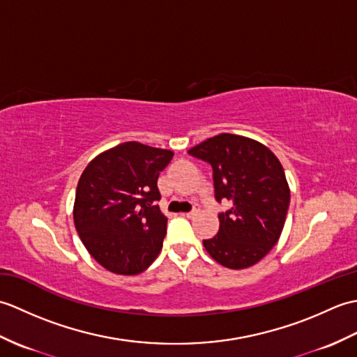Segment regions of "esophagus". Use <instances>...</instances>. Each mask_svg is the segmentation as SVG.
Masks as SVG:
<instances>
[{
	"label": "esophagus",
	"instance_id": "obj_1",
	"mask_svg": "<svg viewBox=\"0 0 357 357\" xmlns=\"http://www.w3.org/2000/svg\"><path fill=\"white\" fill-rule=\"evenodd\" d=\"M196 215H198V210H196V208H193L192 211H188V213H184L185 218H193V216H196Z\"/></svg>",
	"mask_w": 357,
	"mask_h": 357
}]
</instances>
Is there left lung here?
Instances as JSON below:
<instances>
[{
  "mask_svg": "<svg viewBox=\"0 0 357 357\" xmlns=\"http://www.w3.org/2000/svg\"><path fill=\"white\" fill-rule=\"evenodd\" d=\"M213 169L215 198L230 201L219 213V231L202 241L213 259L227 268L252 267L276 245L282 233L290 187L282 165L264 144L221 133L188 150Z\"/></svg>",
  "mask_w": 357,
  "mask_h": 357,
  "instance_id": "8db88e82",
  "label": "left lung"
}]
</instances>
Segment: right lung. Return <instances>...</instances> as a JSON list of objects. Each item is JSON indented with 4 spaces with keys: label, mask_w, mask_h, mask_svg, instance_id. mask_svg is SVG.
<instances>
[{
    "label": "right lung",
    "mask_w": 357,
    "mask_h": 357,
    "mask_svg": "<svg viewBox=\"0 0 357 357\" xmlns=\"http://www.w3.org/2000/svg\"><path fill=\"white\" fill-rule=\"evenodd\" d=\"M172 150L130 141L89 162L78 181L73 221L93 259L116 275H138L162 248L167 218L158 178Z\"/></svg>",
    "instance_id": "1"
}]
</instances>
